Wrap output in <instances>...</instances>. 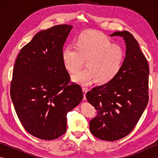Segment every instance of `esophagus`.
I'll return each mask as SVG.
<instances>
[{
  "mask_svg": "<svg viewBox=\"0 0 158 158\" xmlns=\"http://www.w3.org/2000/svg\"><path fill=\"white\" fill-rule=\"evenodd\" d=\"M82 90H83V100H85L86 99L85 96H86L87 92H88V89H87L86 88H83Z\"/></svg>",
  "mask_w": 158,
  "mask_h": 158,
  "instance_id": "obj_1",
  "label": "esophagus"
}]
</instances>
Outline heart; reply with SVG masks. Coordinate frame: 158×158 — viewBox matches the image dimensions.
<instances>
[{"instance_id":"1","label":"heart","mask_w":158,"mask_h":158,"mask_svg":"<svg viewBox=\"0 0 158 158\" xmlns=\"http://www.w3.org/2000/svg\"><path fill=\"white\" fill-rule=\"evenodd\" d=\"M61 57L64 67L70 73H76L85 60L87 68L74 75L72 80L88 86L96 81L100 85L113 81L122 68L125 54L120 46L111 45L105 35L88 31L77 36L75 48H64Z\"/></svg>"}]
</instances>
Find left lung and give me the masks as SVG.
<instances>
[{"instance_id":"1","label":"left lung","mask_w":158,"mask_h":158,"mask_svg":"<svg viewBox=\"0 0 158 158\" xmlns=\"http://www.w3.org/2000/svg\"><path fill=\"white\" fill-rule=\"evenodd\" d=\"M115 36L122 37L126 43L122 68L113 81L86 94L97 113L89 122L90 131L96 138L107 141L121 139L132 132L149 100V65L138 42L126 31L110 35Z\"/></svg>"}]
</instances>
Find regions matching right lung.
Returning a JSON list of instances; mask_svg holds the SVG:
<instances>
[{"mask_svg":"<svg viewBox=\"0 0 158 158\" xmlns=\"http://www.w3.org/2000/svg\"><path fill=\"white\" fill-rule=\"evenodd\" d=\"M58 25L39 31L19 52L13 68L11 98L25 130L43 140L66 131V115L81 102L78 84L69 85L62 51L73 28Z\"/></svg>","mask_w":158,"mask_h":158,"instance_id":"1","label":"right lung"}]
</instances>
